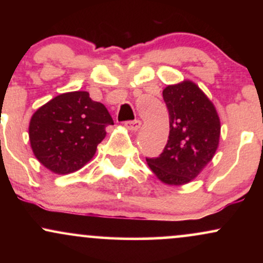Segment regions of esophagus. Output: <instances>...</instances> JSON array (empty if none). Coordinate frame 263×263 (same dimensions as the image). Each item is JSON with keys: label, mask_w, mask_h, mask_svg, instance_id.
I'll use <instances>...</instances> for the list:
<instances>
[{"label": "esophagus", "mask_w": 263, "mask_h": 263, "mask_svg": "<svg viewBox=\"0 0 263 263\" xmlns=\"http://www.w3.org/2000/svg\"><path fill=\"white\" fill-rule=\"evenodd\" d=\"M142 122L140 120H134V121H126L125 122V126L127 127L129 131H138L141 127Z\"/></svg>", "instance_id": "obj_1"}]
</instances>
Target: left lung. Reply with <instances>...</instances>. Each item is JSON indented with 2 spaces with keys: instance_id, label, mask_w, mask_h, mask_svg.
Returning a JSON list of instances; mask_svg holds the SVG:
<instances>
[{
  "instance_id": "left-lung-1",
  "label": "left lung",
  "mask_w": 263,
  "mask_h": 263,
  "mask_svg": "<svg viewBox=\"0 0 263 263\" xmlns=\"http://www.w3.org/2000/svg\"><path fill=\"white\" fill-rule=\"evenodd\" d=\"M170 112V137L158 157L146 158L158 179L170 185L189 183L213 159L220 120L213 102L192 81L163 90Z\"/></svg>"
}]
</instances>
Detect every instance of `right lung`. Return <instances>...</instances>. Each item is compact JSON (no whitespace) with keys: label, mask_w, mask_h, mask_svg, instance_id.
Masks as SVG:
<instances>
[{"label":"right lung","mask_w":263,"mask_h":263,"mask_svg":"<svg viewBox=\"0 0 263 263\" xmlns=\"http://www.w3.org/2000/svg\"><path fill=\"white\" fill-rule=\"evenodd\" d=\"M107 125H114L112 117L89 92H65L33 114L29 141L45 168L57 174L73 173L95 155Z\"/></svg>","instance_id":"add662e5"}]
</instances>
